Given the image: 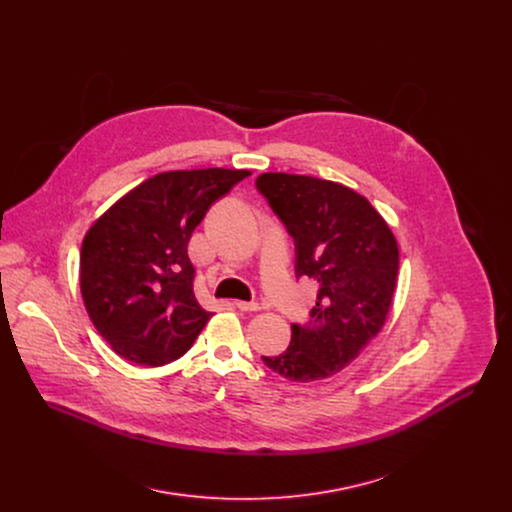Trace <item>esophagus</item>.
<instances>
[{
	"mask_svg": "<svg viewBox=\"0 0 512 512\" xmlns=\"http://www.w3.org/2000/svg\"><path fill=\"white\" fill-rule=\"evenodd\" d=\"M235 306L241 312H257L259 310V304H255V302H235Z\"/></svg>",
	"mask_w": 512,
	"mask_h": 512,
	"instance_id": "esophagus-1",
	"label": "esophagus"
}]
</instances>
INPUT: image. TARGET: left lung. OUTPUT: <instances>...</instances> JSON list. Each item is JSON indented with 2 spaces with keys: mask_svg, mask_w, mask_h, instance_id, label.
Returning <instances> with one entry per match:
<instances>
[{
  "mask_svg": "<svg viewBox=\"0 0 512 512\" xmlns=\"http://www.w3.org/2000/svg\"><path fill=\"white\" fill-rule=\"evenodd\" d=\"M296 243V275L320 283L308 324L265 367L294 383L340 373L385 326L399 271L393 231L373 204L338 182L267 172L257 178Z\"/></svg>",
  "mask_w": 512,
  "mask_h": 512,
  "instance_id": "1",
  "label": "left lung"
}]
</instances>
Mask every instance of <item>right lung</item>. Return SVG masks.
<instances>
[{"label": "right lung", "mask_w": 512, "mask_h": 512, "mask_svg": "<svg viewBox=\"0 0 512 512\" xmlns=\"http://www.w3.org/2000/svg\"><path fill=\"white\" fill-rule=\"evenodd\" d=\"M249 170L162 172L121 196L87 231L81 294L91 322L125 360L162 367L210 320L194 296L188 241L214 200Z\"/></svg>", "instance_id": "add662e5"}]
</instances>
